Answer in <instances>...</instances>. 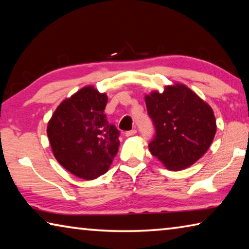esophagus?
I'll return each mask as SVG.
<instances>
[{
    "instance_id": "obj_1",
    "label": "esophagus",
    "mask_w": 249,
    "mask_h": 249,
    "mask_svg": "<svg viewBox=\"0 0 249 249\" xmlns=\"http://www.w3.org/2000/svg\"><path fill=\"white\" fill-rule=\"evenodd\" d=\"M137 133V130L136 129H132V130H128V132H126L125 133V136H127V137H129V136H133V135H135Z\"/></svg>"
}]
</instances>
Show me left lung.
<instances>
[{"instance_id": "1", "label": "left lung", "mask_w": 249, "mask_h": 249, "mask_svg": "<svg viewBox=\"0 0 249 249\" xmlns=\"http://www.w3.org/2000/svg\"><path fill=\"white\" fill-rule=\"evenodd\" d=\"M145 102L156 129L149 150L167 169L190 167L208 151L216 133L215 116L191 89L175 83L162 93L153 91Z\"/></svg>"}]
</instances>
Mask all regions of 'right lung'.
Wrapping results in <instances>:
<instances>
[{
	"label": "right lung",
	"instance_id": "obj_1",
	"mask_svg": "<svg viewBox=\"0 0 249 249\" xmlns=\"http://www.w3.org/2000/svg\"><path fill=\"white\" fill-rule=\"evenodd\" d=\"M107 95L88 86L58 105L47 135L57 161L75 177L104 175L119 151L120 130L104 114Z\"/></svg>",
	"mask_w": 249,
	"mask_h": 249
}]
</instances>
